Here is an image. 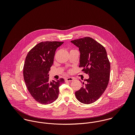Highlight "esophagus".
Here are the masks:
<instances>
[{"label":"esophagus","mask_w":135,"mask_h":135,"mask_svg":"<svg viewBox=\"0 0 135 135\" xmlns=\"http://www.w3.org/2000/svg\"><path fill=\"white\" fill-rule=\"evenodd\" d=\"M74 80V78L72 77H68L65 79L66 81H71Z\"/></svg>","instance_id":"1"}]
</instances>
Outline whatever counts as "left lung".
<instances>
[{
  "label": "left lung",
  "mask_w": 135,
  "mask_h": 135,
  "mask_svg": "<svg viewBox=\"0 0 135 135\" xmlns=\"http://www.w3.org/2000/svg\"><path fill=\"white\" fill-rule=\"evenodd\" d=\"M79 48V67L88 74L83 87L75 92L77 100L84 104L97 101L105 90L110 79V63L105 48L89 37L75 39L71 41Z\"/></svg>",
  "instance_id": "obj_1"
}]
</instances>
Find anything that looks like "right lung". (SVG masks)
Listing matches in <instances>:
<instances>
[{"mask_svg":"<svg viewBox=\"0 0 135 135\" xmlns=\"http://www.w3.org/2000/svg\"><path fill=\"white\" fill-rule=\"evenodd\" d=\"M63 42L44 41L34 46L27 55L23 67L24 79L33 98L39 103L48 104L58 98L63 78L49 81V71L53 64L56 49Z\"/></svg>","mask_w":135,"mask_h":135,"instance_id":"obj_1","label":"right lung"}]
</instances>
